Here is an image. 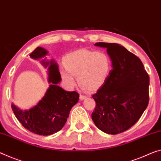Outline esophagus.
<instances>
[{
	"instance_id": "34e87169",
	"label": "esophagus",
	"mask_w": 161,
	"mask_h": 161,
	"mask_svg": "<svg viewBox=\"0 0 161 161\" xmlns=\"http://www.w3.org/2000/svg\"><path fill=\"white\" fill-rule=\"evenodd\" d=\"M86 98V96L85 95H82V94H80V99L81 100H84V99H85Z\"/></svg>"
}]
</instances>
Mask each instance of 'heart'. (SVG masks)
<instances>
[{"label":"heart","instance_id":"heart-1","mask_svg":"<svg viewBox=\"0 0 161 161\" xmlns=\"http://www.w3.org/2000/svg\"><path fill=\"white\" fill-rule=\"evenodd\" d=\"M64 67L59 69L61 78L68 88L79 85L94 92L105 85L113 69V61L108 53L89 49L71 52L63 58Z\"/></svg>","mask_w":161,"mask_h":161}]
</instances>
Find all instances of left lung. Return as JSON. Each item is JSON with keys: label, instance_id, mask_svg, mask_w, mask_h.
<instances>
[{"label": "left lung", "instance_id": "1", "mask_svg": "<svg viewBox=\"0 0 161 161\" xmlns=\"http://www.w3.org/2000/svg\"><path fill=\"white\" fill-rule=\"evenodd\" d=\"M107 48L113 69L105 85L92 97V119L104 132L116 135L134 125L149 102V76L140 58L118 44L99 42Z\"/></svg>", "mask_w": 161, "mask_h": 161}]
</instances>
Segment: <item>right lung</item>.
Here are the masks:
<instances>
[{
	"mask_svg": "<svg viewBox=\"0 0 161 161\" xmlns=\"http://www.w3.org/2000/svg\"><path fill=\"white\" fill-rule=\"evenodd\" d=\"M48 53L45 48L37 47L30 54L34 59H40ZM45 67H49L48 83L45 95L36 105L26 110H21L14 104L11 108L15 116L25 129L40 136H49L59 131L64 126L71 109L77 103L80 94L76 92H67L58 86L60 82V72L53 60L42 61Z\"/></svg>",
	"mask_w": 161,
	"mask_h": 161,
	"instance_id": "obj_1",
	"label": "right lung"
}]
</instances>
